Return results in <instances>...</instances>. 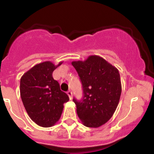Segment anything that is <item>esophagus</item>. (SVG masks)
I'll list each match as a JSON object with an SVG mask.
<instances>
[{
  "mask_svg": "<svg viewBox=\"0 0 154 154\" xmlns=\"http://www.w3.org/2000/svg\"><path fill=\"white\" fill-rule=\"evenodd\" d=\"M67 95H68V96H69V99L70 100H72V93L71 91H68L67 92Z\"/></svg>",
  "mask_w": 154,
  "mask_h": 154,
  "instance_id": "1",
  "label": "esophagus"
}]
</instances>
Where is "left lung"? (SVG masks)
Here are the masks:
<instances>
[{
    "label": "left lung",
    "mask_w": 154,
    "mask_h": 154,
    "mask_svg": "<svg viewBox=\"0 0 154 154\" xmlns=\"http://www.w3.org/2000/svg\"><path fill=\"white\" fill-rule=\"evenodd\" d=\"M82 84V101L74 98L79 119L85 127L97 128L112 117L122 93L119 70L103 58L91 55L85 61H74Z\"/></svg>",
    "instance_id": "8db88e82"
}]
</instances>
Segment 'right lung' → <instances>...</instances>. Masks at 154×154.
Returning <instances> with one entry per match:
<instances>
[{"label":"right lung","instance_id":"1","mask_svg":"<svg viewBox=\"0 0 154 154\" xmlns=\"http://www.w3.org/2000/svg\"><path fill=\"white\" fill-rule=\"evenodd\" d=\"M63 61L55 65L43 61L32 67L20 79V95L30 119L43 128H50L60 119L63 103L69 100L53 78V72Z\"/></svg>","mask_w":154,"mask_h":154}]
</instances>
